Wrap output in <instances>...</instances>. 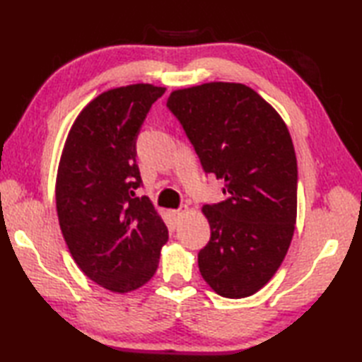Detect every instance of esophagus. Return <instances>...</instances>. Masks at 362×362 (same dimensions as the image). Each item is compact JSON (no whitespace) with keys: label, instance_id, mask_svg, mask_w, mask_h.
Returning a JSON list of instances; mask_svg holds the SVG:
<instances>
[{"label":"esophagus","instance_id":"esophagus-1","mask_svg":"<svg viewBox=\"0 0 362 362\" xmlns=\"http://www.w3.org/2000/svg\"><path fill=\"white\" fill-rule=\"evenodd\" d=\"M187 206H179V209H177V210H173L171 213H169V214H171V218H173V221L174 222H179V219L183 216V214H185L187 213Z\"/></svg>","mask_w":362,"mask_h":362}]
</instances>
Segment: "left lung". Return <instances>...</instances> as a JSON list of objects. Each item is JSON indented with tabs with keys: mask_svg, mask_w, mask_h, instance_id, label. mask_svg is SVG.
Segmentation results:
<instances>
[{
	"mask_svg": "<svg viewBox=\"0 0 362 362\" xmlns=\"http://www.w3.org/2000/svg\"><path fill=\"white\" fill-rule=\"evenodd\" d=\"M166 107L205 174L226 182V201L202 206L211 236L197 255L199 271L222 297L255 294L280 267L294 235L297 158L289 130L243 83L175 90Z\"/></svg>",
	"mask_w": 362,
	"mask_h": 362,
	"instance_id": "obj_1",
	"label": "left lung"
}]
</instances>
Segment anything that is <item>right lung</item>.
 Instances as JSON below:
<instances>
[{
	"instance_id": "right-lung-1",
	"label": "right lung",
	"mask_w": 362,
	"mask_h": 362,
	"mask_svg": "<svg viewBox=\"0 0 362 362\" xmlns=\"http://www.w3.org/2000/svg\"><path fill=\"white\" fill-rule=\"evenodd\" d=\"M166 88L151 83L105 91L68 134L56 183L57 216L81 271L99 286L129 292L156 274L168 228L136 165V138Z\"/></svg>"
}]
</instances>
